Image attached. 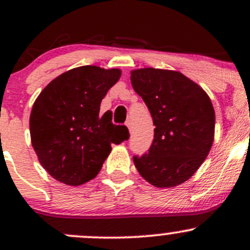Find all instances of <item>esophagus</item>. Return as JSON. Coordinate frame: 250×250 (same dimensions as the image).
Listing matches in <instances>:
<instances>
[{"mask_svg": "<svg viewBox=\"0 0 250 250\" xmlns=\"http://www.w3.org/2000/svg\"><path fill=\"white\" fill-rule=\"evenodd\" d=\"M125 125H127L129 130H131V125H133V122H131V120H129V119H128L127 121H125Z\"/></svg>", "mask_w": 250, "mask_h": 250, "instance_id": "esophagus-1", "label": "esophagus"}]
</instances>
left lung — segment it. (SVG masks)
<instances>
[{"mask_svg": "<svg viewBox=\"0 0 250 250\" xmlns=\"http://www.w3.org/2000/svg\"><path fill=\"white\" fill-rule=\"evenodd\" d=\"M131 84L153 117L148 154L134 156L141 176L159 188L190 179L210 151L215 111L205 90L180 71L143 68L131 71Z\"/></svg>", "mask_w": 250, "mask_h": 250, "instance_id": "left-lung-1", "label": "left lung"}]
</instances>
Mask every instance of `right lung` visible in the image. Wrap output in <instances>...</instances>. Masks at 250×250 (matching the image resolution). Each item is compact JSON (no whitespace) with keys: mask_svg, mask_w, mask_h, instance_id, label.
<instances>
[{"mask_svg":"<svg viewBox=\"0 0 250 250\" xmlns=\"http://www.w3.org/2000/svg\"><path fill=\"white\" fill-rule=\"evenodd\" d=\"M121 77L120 69L82 65L61 74L34 102L31 145L42 167L68 186H81L101 170L111 143L129 139L125 125L100 115L101 101Z\"/></svg>","mask_w":250,"mask_h":250,"instance_id":"1","label":"right lung"}]
</instances>
